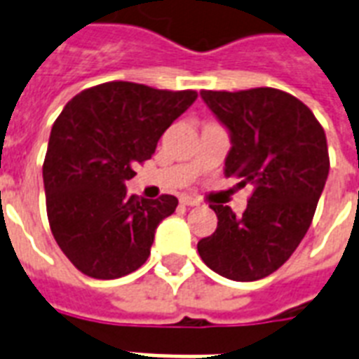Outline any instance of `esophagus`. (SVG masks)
I'll return each instance as SVG.
<instances>
[{"label": "esophagus", "mask_w": 359, "mask_h": 359, "mask_svg": "<svg viewBox=\"0 0 359 359\" xmlns=\"http://www.w3.org/2000/svg\"><path fill=\"white\" fill-rule=\"evenodd\" d=\"M180 203L186 205V207H197V205H199V199H196V197L191 196H182L180 197Z\"/></svg>", "instance_id": "obj_1"}]
</instances>
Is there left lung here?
<instances>
[{"label":"left lung","instance_id":"1","mask_svg":"<svg viewBox=\"0 0 359 359\" xmlns=\"http://www.w3.org/2000/svg\"><path fill=\"white\" fill-rule=\"evenodd\" d=\"M201 97L231 134L225 177L253 194L242 216L210 205L218 227L197 251L219 276L257 281L294 253L311 225L330 171L326 134L306 104L272 87Z\"/></svg>","mask_w":359,"mask_h":359}]
</instances>
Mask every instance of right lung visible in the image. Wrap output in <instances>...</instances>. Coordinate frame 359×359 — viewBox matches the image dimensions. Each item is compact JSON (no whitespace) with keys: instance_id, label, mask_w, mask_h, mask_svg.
I'll return each mask as SVG.
<instances>
[{"instance_id":"1","label":"right lung","mask_w":359,"mask_h":359,"mask_svg":"<svg viewBox=\"0 0 359 359\" xmlns=\"http://www.w3.org/2000/svg\"><path fill=\"white\" fill-rule=\"evenodd\" d=\"M196 91L108 81L76 95L52 126L42 179L50 229L81 273L117 279L151 255L158 224L179 199L126 196L137 163L196 102Z\"/></svg>"}]
</instances>
